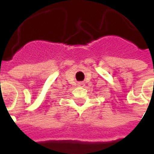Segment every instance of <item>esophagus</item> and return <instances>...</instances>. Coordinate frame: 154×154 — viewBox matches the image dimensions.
Returning a JSON list of instances; mask_svg holds the SVG:
<instances>
[{
  "label": "esophagus",
  "mask_w": 154,
  "mask_h": 154,
  "mask_svg": "<svg viewBox=\"0 0 154 154\" xmlns=\"http://www.w3.org/2000/svg\"><path fill=\"white\" fill-rule=\"evenodd\" d=\"M77 87H84V83L83 82H78V83H77Z\"/></svg>",
  "instance_id": "esophagus-1"
}]
</instances>
